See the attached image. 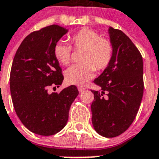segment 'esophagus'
<instances>
[{
  "instance_id": "34e87169",
  "label": "esophagus",
  "mask_w": 159,
  "mask_h": 159,
  "mask_svg": "<svg viewBox=\"0 0 159 159\" xmlns=\"http://www.w3.org/2000/svg\"><path fill=\"white\" fill-rule=\"evenodd\" d=\"M77 89H78V91H79V92H82V91L85 90V88H84V87H82V86H78V87H77Z\"/></svg>"
}]
</instances>
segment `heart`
Returning <instances> with one entry per match:
<instances>
[{
  "instance_id": "obj_1",
  "label": "heart",
  "mask_w": 159,
  "mask_h": 159,
  "mask_svg": "<svg viewBox=\"0 0 159 159\" xmlns=\"http://www.w3.org/2000/svg\"><path fill=\"white\" fill-rule=\"evenodd\" d=\"M70 45L59 41L54 46V55L63 65H68L72 60L73 48L82 50V63L68 68L64 75L69 84L84 85L91 79L97 70H103L110 64L113 57L114 47L110 40L100 37V33L89 28H82L69 37Z\"/></svg>"
}]
</instances>
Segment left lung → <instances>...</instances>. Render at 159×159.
<instances>
[{"mask_svg": "<svg viewBox=\"0 0 159 159\" xmlns=\"http://www.w3.org/2000/svg\"><path fill=\"white\" fill-rule=\"evenodd\" d=\"M114 47L110 64L94 80L99 91H91L92 124L102 136L116 137L135 120L144 93L143 59L137 47L123 32L109 28Z\"/></svg>", "mask_w": 159, "mask_h": 159, "instance_id": "8db88e82", "label": "left lung"}]
</instances>
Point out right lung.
I'll list each match as a JSON object with an SVG mask.
<instances>
[{
  "mask_svg": "<svg viewBox=\"0 0 159 159\" xmlns=\"http://www.w3.org/2000/svg\"><path fill=\"white\" fill-rule=\"evenodd\" d=\"M68 32L53 25L34 31L20 44L10 76V94L17 116L30 131L52 135L64 128L72 103L79 94L74 85L60 92L48 93L64 80L54 55L55 43Z\"/></svg>",
  "mask_w": 159,
  "mask_h": 159,
  "instance_id": "obj_1",
  "label": "right lung"
}]
</instances>
